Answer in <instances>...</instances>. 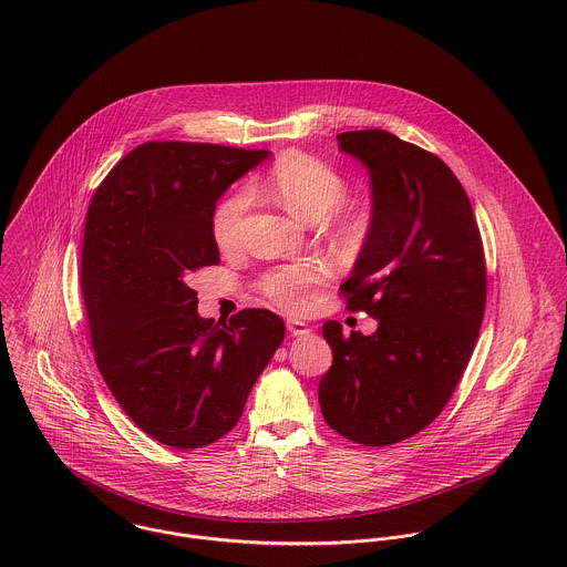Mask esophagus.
I'll return each mask as SVG.
<instances>
[{"mask_svg":"<svg viewBox=\"0 0 567 567\" xmlns=\"http://www.w3.org/2000/svg\"><path fill=\"white\" fill-rule=\"evenodd\" d=\"M288 331L292 333V336H303V333H310V324L306 323V321H299V319H290L288 321Z\"/></svg>","mask_w":567,"mask_h":567,"instance_id":"esophagus-1","label":"esophagus"}]
</instances>
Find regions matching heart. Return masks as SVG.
I'll return each instance as SVG.
<instances>
[{
    "mask_svg": "<svg viewBox=\"0 0 567 567\" xmlns=\"http://www.w3.org/2000/svg\"><path fill=\"white\" fill-rule=\"evenodd\" d=\"M261 187L308 223L321 220L329 214L331 234L342 246L353 248L367 240L371 214L362 205L342 203L349 185L347 178L329 163L299 151L286 153L272 163ZM252 194L248 187H236L214 205L209 225L214 240L223 250H231L243 243L244 218ZM324 277L323 264L303 261L268 270L261 277L259 288L279 308L297 312L323 284Z\"/></svg>",
    "mask_w": 567,
    "mask_h": 567,
    "instance_id": "b5f03b06",
    "label": "heart"
}]
</instances>
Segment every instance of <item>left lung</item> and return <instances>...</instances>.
I'll return each instance as SVG.
<instances>
[{
    "instance_id": "1",
    "label": "left lung",
    "mask_w": 567,
    "mask_h": 567,
    "mask_svg": "<svg viewBox=\"0 0 567 567\" xmlns=\"http://www.w3.org/2000/svg\"><path fill=\"white\" fill-rule=\"evenodd\" d=\"M338 148L369 169L373 216L349 279L347 308L378 321L371 336L327 321L331 369L324 421L384 447L427 427L450 402L485 317L486 268L472 203L436 155L389 131H349Z\"/></svg>"
}]
</instances>
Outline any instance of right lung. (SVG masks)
<instances>
[{"label":"right lung","mask_w":567,"mask_h":567,"mask_svg":"<svg viewBox=\"0 0 567 567\" xmlns=\"http://www.w3.org/2000/svg\"><path fill=\"white\" fill-rule=\"evenodd\" d=\"M268 155L148 142L91 198L81 288L95 364L122 410L163 445L196 450L225 436L286 336L270 310L203 319L189 288L192 272L220 261L214 205Z\"/></svg>","instance_id":"1"}]
</instances>
